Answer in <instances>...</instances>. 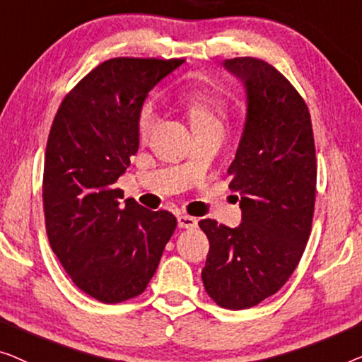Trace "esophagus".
Segmentation results:
<instances>
[{"label": "esophagus", "mask_w": 362, "mask_h": 362, "mask_svg": "<svg viewBox=\"0 0 362 362\" xmlns=\"http://www.w3.org/2000/svg\"><path fill=\"white\" fill-rule=\"evenodd\" d=\"M177 225H179V228H182V230H193V228H197L198 221H197V218H193V216L180 215L179 218H177Z\"/></svg>", "instance_id": "esophagus-1"}]
</instances>
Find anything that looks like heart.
<instances>
[{
    "label": "heart",
    "mask_w": 362,
    "mask_h": 362,
    "mask_svg": "<svg viewBox=\"0 0 362 362\" xmlns=\"http://www.w3.org/2000/svg\"><path fill=\"white\" fill-rule=\"evenodd\" d=\"M188 116H190L193 129L216 128L221 129L226 121V105L218 96L195 95L187 101ZM157 111L151 103L142 106L139 115V134L147 137L154 131Z\"/></svg>",
    "instance_id": "heart-1"
}]
</instances>
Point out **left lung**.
Wrapping results in <instances>:
<instances>
[{"label": "left lung", "instance_id": "left-lung-1", "mask_svg": "<svg viewBox=\"0 0 362 362\" xmlns=\"http://www.w3.org/2000/svg\"><path fill=\"white\" fill-rule=\"evenodd\" d=\"M223 65L246 90V123L228 169L243 216L236 228L198 223L210 241L202 281L220 307L244 310L298 266L312 231L317 157L307 105L276 67L254 57Z\"/></svg>", "mask_w": 362, "mask_h": 362}]
</instances>
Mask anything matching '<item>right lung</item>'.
<instances>
[{"label":"right lung","instance_id":"obj_1","mask_svg":"<svg viewBox=\"0 0 362 362\" xmlns=\"http://www.w3.org/2000/svg\"><path fill=\"white\" fill-rule=\"evenodd\" d=\"M182 59L116 57L65 96L45 147V230L74 284L103 303L144 292L177 220L134 198L116 180L139 149V115L149 91Z\"/></svg>","mask_w":362,"mask_h":362}]
</instances>
